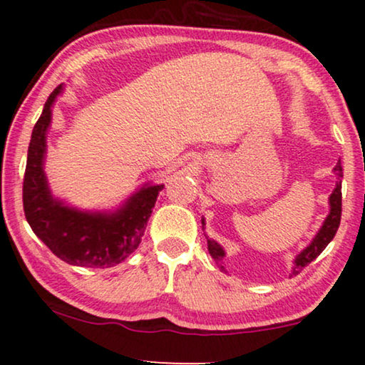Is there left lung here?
Listing matches in <instances>:
<instances>
[{
	"label": "left lung",
	"mask_w": 365,
	"mask_h": 365,
	"mask_svg": "<svg viewBox=\"0 0 365 365\" xmlns=\"http://www.w3.org/2000/svg\"><path fill=\"white\" fill-rule=\"evenodd\" d=\"M334 173H336V176H337V184H336V187H334L331 197H329L331 212H329L326 221H324L322 227L319 229L316 237L312 239V242L309 244L306 249H302V251L296 256V259H294V264L291 267V276L289 277L297 276V274L301 272L304 267L309 266V264H311L314 259H316L319 254H321L324 249L327 247V244L332 241L334 236H336L339 224H341V214H342V181H341L342 166H341V161L336 164ZM202 226H204V219H202ZM207 249H209V254H211L212 259L217 264L222 261L224 256H226L224 249L219 246L216 241H212V239H209V237H207ZM219 266H221V269H224L222 264H219Z\"/></svg>",
	"instance_id": "left-lung-1"
}]
</instances>
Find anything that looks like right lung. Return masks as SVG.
Segmentation results:
<instances>
[{
	"instance_id": "add662e5",
	"label": "right lung",
	"mask_w": 365,
	"mask_h": 365,
	"mask_svg": "<svg viewBox=\"0 0 365 365\" xmlns=\"http://www.w3.org/2000/svg\"><path fill=\"white\" fill-rule=\"evenodd\" d=\"M61 91L59 84L49 94L33 128L23 181L24 216L33 232L61 261L81 267H113L138 249L164 184H146L111 212L79 211L53 197L44 174V154L51 106Z\"/></svg>"
}]
</instances>
